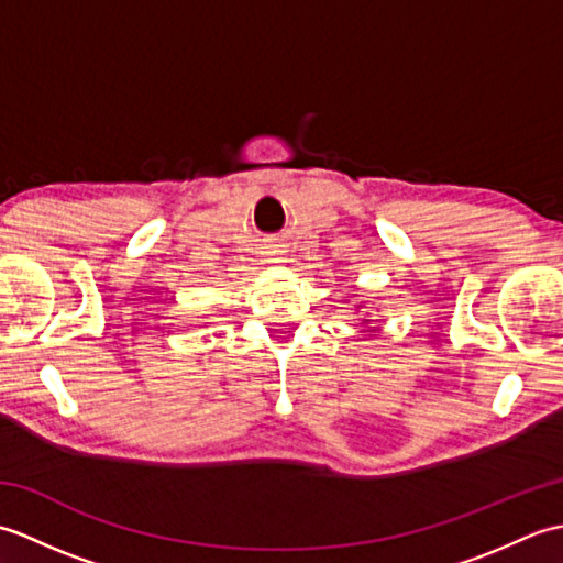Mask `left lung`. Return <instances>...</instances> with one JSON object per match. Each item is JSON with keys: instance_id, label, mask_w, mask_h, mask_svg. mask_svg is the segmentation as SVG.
Wrapping results in <instances>:
<instances>
[{"instance_id": "obj_1", "label": "left lung", "mask_w": 563, "mask_h": 563, "mask_svg": "<svg viewBox=\"0 0 563 563\" xmlns=\"http://www.w3.org/2000/svg\"><path fill=\"white\" fill-rule=\"evenodd\" d=\"M363 321H365V324H367V321H369V319H363Z\"/></svg>"}]
</instances>
